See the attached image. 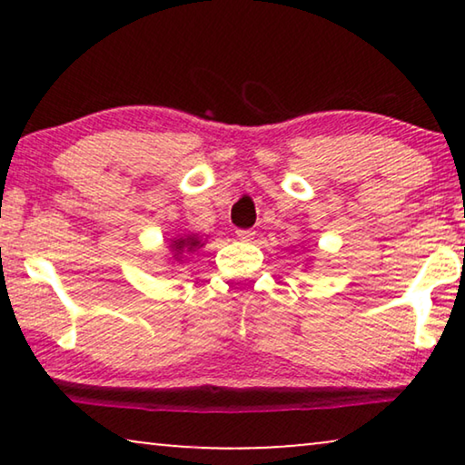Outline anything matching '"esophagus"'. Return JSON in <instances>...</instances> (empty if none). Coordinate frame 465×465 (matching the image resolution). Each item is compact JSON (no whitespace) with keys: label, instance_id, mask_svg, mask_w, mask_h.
<instances>
[{"label":"esophagus","instance_id":"34e87169","mask_svg":"<svg viewBox=\"0 0 465 465\" xmlns=\"http://www.w3.org/2000/svg\"><path fill=\"white\" fill-rule=\"evenodd\" d=\"M237 237H239L241 241H252L253 237H256V232L247 228V231H237Z\"/></svg>","mask_w":465,"mask_h":465}]
</instances>
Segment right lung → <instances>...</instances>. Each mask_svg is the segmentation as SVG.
Listing matches in <instances>:
<instances>
[{
  "label": "right lung",
  "mask_w": 465,
  "mask_h": 465,
  "mask_svg": "<svg viewBox=\"0 0 465 465\" xmlns=\"http://www.w3.org/2000/svg\"><path fill=\"white\" fill-rule=\"evenodd\" d=\"M205 243L196 237V234H186V237H180V239H173L171 241V250H173L175 256L173 258H180L183 252H194L203 247Z\"/></svg>",
  "instance_id": "1"
}]
</instances>
